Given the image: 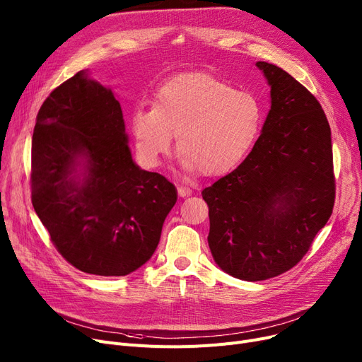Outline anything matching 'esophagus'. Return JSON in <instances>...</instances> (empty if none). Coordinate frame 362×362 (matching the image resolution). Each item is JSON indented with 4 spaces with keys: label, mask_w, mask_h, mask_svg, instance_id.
<instances>
[{
    "label": "esophagus",
    "mask_w": 362,
    "mask_h": 362,
    "mask_svg": "<svg viewBox=\"0 0 362 362\" xmlns=\"http://www.w3.org/2000/svg\"><path fill=\"white\" fill-rule=\"evenodd\" d=\"M177 194H179V197L185 198V197L192 195V189L187 187V186H179V187H177Z\"/></svg>",
    "instance_id": "obj_1"
}]
</instances>
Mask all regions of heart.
<instances>
[{
  "label": "heart",
  "instance_id": "b5f03b06",
  "mask_svg": "<svg viewBox=\"0 0 362 362\" xmlns=\"http://www.w3.org/2000/svg\"><path fill=\"white\" fill-rule=\"evenodd\" d=\"M262 126V107L250 90L205 73H185L165 82L154 107L133 110L130 129L141 161L156 167L173 136L187 171L223 176L248 156Z\"/></svg>",
  "mask_w": 362,
  "mask_h": 362
}]
</instances>
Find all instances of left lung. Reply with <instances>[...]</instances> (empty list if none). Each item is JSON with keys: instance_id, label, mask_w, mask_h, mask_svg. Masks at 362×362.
<instances>
[{"instance_id": "8db88e82", "label": "left lung", "mask_w": 362, "mask_h": 362, "mask_svg": "<svg viewBox=\"0 0 362 362\" xmlns=\"http://www.w3.org/2000/svg\"><path fill=\"white\" fill-rule=\"evenodd\" d=\"M257 66L272 86L261 135L238 168L202 191L214 261L246 281L293 269L336 198L332 132L318 100L283 69Z\"/></svg>"}]
</instances>
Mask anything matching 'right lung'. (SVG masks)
Here are the masks:
<instances>
[{
  "instance_id": "right-lung-1",
  "label": "right lung",
  "mask_w": 362,
  "mask_h": 362,
  "mask_svg": "<svg viewBox=\"0 0 362 362\" xmlns=\"http://www.w3.org/2000/svg\"><path fill=\"white\" fill-rule=\"evenodd\" d=\"M79 156L88 164L76 182ZM30 194L55 250L97 276H126L144 265L177 201L173 183L133 163L119 101L83 71L57 86L37 111Z\"/></svg>"
}]
</instances>
